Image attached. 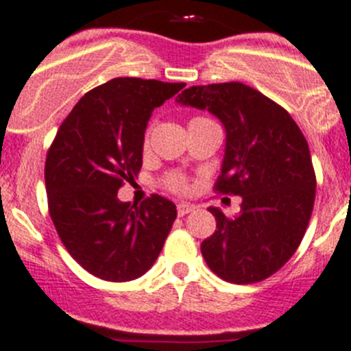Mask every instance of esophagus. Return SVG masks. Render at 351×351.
<instances>
[{
	"mask_svg": "<svg viewBox=\"0 0 351 351\" xmlns=\"http://www.w3.org/2000/svg\"><path fill=\"white\" fill-rule=\"evenodd\" d=\"M178 216H185V215H189V213H192L194 211V206L192 204H178Z\"/></svg>",
	"mask_w": 351,
	"mask_h": 351,
	"instance_id": "esophagus-1",
	"label": "esophagus"
}]
</instances>
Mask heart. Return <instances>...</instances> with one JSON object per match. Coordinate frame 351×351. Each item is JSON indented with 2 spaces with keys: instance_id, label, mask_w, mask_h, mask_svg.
I'll list each match as a JSON object with an SVG mask.
<instances>
[{
  "instance_id": "obj_1",
  "label": "heart",
  "mask_w": 351,
  "mask_h": 351,
  "mask_svg": "<svg viewBox=\"0 0 351 351\" xmlns=\"http://www.w3.org/2000/svg\"><path fill=\"white\" fill-rule=\"evenodd\" d=\"M195 119H202V117H195ZM195 119H192V121H195ZM166 185H168L173 192H185L186 191L185 178L180 175L168 176V180H166Z\"/></svg>"
}]
</instances>
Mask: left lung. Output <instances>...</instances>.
Here are the masks:
<instances>
[{"instance_id": "1", "label": "left lung", "mask_w": 351, "mask_h": 351, "mask_svg": "<svg viewBox=\"0 0 351 351\" xmlns=\"http://www.w3.org/2000/svg\"><path fill=\"white\" fill-rule=\"evenodd\" d=\"M176 101L221 121L227 143L215 191L242 197L235 218L209 208L216 230L202 256L223 280L260 282L287 263L308 227L317 182L306 138L286 109L235 81L186 88Z\"/></svg>"}]
</instances>
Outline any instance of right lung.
<instances>
[{
    "mask_svg": "<svg viewBox=\"0 0 351 351\" xmlns=\"http://www.w3.org/2000/svg\"><path fill=\"white\" fill-rule=\"evenodd\" d=\"M185 83L116 77L88 91L60 124L47 156L45 183L57 234L98 279H138L159 256L176 206L154 194L140 206L117 191L142 168L152 110Z\"/></svg>",
    "mask_w": 351,
    "mask_h": 351,
    "instance_id": "obj_1",
    "label": "right lung"
}]
</instances>
